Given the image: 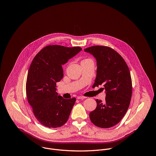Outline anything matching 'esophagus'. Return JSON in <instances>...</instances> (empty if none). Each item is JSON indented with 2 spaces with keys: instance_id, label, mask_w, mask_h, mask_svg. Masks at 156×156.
Instances as JSON below:
<instances>
[{
  "instance_id": "esophagus-1",
  "label": "esophagus",
  "mask_w": 156,
  "mask_h": 156,
  "mask_svg": "<svg viewBox=\"0 0 156 156\" xmlns=\"http://www.w3.org/2000/svg\"><path fill=\"white\" fill-rule=\"evenodd\" d=\"M86 97H84V96H78L77 97V99H84V98H86Z\"/></svg>"
}]
</instances>
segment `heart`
<instances>
[{"mask_svg": "<svg viewBox=\"0 0 156 156\" xmlns=\"http://www.w3.org/2000/svg\"><path fill=\"white\" fill-rule=\"evenodd\" d=\"M90 61V59H85L83 60L82 62H86V61Z\"/></svg>", "mask_w": 156, "mask_h": 156, "instance_id": "b5f03b06", "label": "heart"}]
</instances>
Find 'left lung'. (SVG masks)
Here are the masks:
<instances>
[{"label": "left lung", "mask_w": 156, "mask_h": 156, "mask_svg": "<svg viewBox=\"0 0 156 156\" xmlns=\"http://www.w3.org/2000/svg\"><path fill=\"white\" fill-rule=\"evenodd\" d=\"M97 61V75L92 87L103 85L105 102L96 100L97 107L89 113L91 122L101 128L116 125L126 113L132 97V84L129 69L116 51L104 46L84 49Z\"/></svg>", "instance_id": "8db88e82"}]
</instances>
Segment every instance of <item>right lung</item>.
Here are the masks:
<instances>
[{
	"mask_svg": "<svg viewBox=\"0 0 156 156\" xmlns=\"http://www.w3.org/2000/svg\"><path fill=\"white\" fill-rule=\"evenodd\" d=\"M81 48L49 45L35 56L26 81L27 100L36 119L44 126L56 128L67 122L76 101L65 99L56 92V83L63 78L62 66Z\"/></svg>",
	"mask_w": 156,
	"mask_h": 156,
	"instance_id": "right-lung-1",
	"label": "right lung"
}]
</instances>
